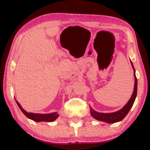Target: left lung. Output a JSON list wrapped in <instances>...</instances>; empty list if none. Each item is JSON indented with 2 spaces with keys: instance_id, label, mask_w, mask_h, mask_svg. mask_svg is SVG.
<instances>
[{
  "instance_id": "obj_1",
  "label": "left lung",
  "mask_w": 150,
  "mask_h": 150,
  "mask_svg": "<svg viewBox=\"0 0 150 150\" xmlns=\"http://www.w3.org/2000/svg\"><path fill=\"white\" fill-rule=\"evenodd\" d=\"M131 62V61H130ZM131 65L132 68L134 70V77H135V87H134V91L132 93L131 98L129 100V101L127 103L126 105L123 107L122 109L119 110V111H116L114 113H99L97 111H94V110L91 108V114L93 118H94L95 119L98 120H101V121H104L108 123H114L116 122L120 121L127 116L129 111L130 110V108L132 106V105L134 104V101L135 100L136 96H137V77L135 76V68H134L133 65H132L131 62Z\"/></svg>"
}]
</instances>
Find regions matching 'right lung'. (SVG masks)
Masks as SVG:
<instances>
[{
    "mask_svg": "<svg viewBox=\"0 0 150 150\" xmlns=\"http://www.w3.org/2000/svg\"><path fill=\"white\" fill-rule=\"evenodd\" d=\"M17 104H18V106L20 107L22 113L25 115L27 118H30V119L34 120V121L37 122H40V121H46V122H52L53 120H55L56 118L58 117V114L56 112L49 113V114H40V113H27V111H25L20 106V104H19L18 101H16Z\"/></svg>",
    "mask_w": 150,
    "mask_h": 150,
    "instance_id": "add662e5",
    "label": "right lung"
}]
</instances>
